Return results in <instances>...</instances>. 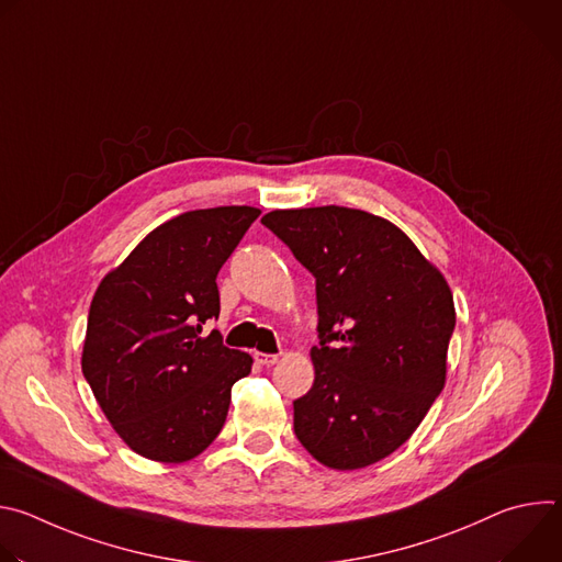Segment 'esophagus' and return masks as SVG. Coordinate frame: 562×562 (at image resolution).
<instances>
[{
	"label": "esophagus",
	"mask_w": 562,
	"mask_h": 562,
	"mask_svg": "<svg viewBox=\"0 0 562 562\" xmlns=\"http://www.w3.org/2000/svg\"><path fill=\"white\" fill-rule=\"evenodd\" d=\"M254 358H256V362L262 364V367H271V364H276V362L280 360V356H276V353H260V351H256Z\"/></svg>",
	"instance_id": "obj_1"
}]
</instances>
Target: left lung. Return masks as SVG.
I'll return each instance as SVG.
<instances>
[{
  "label": "left lung",
  "mask_w": 562,
  "mask_h": 562,
  "mask_svg": "<svg viewBox=\"0 0 562 562\" xmlns=\"http://www.w3.org/2000/svg\"><path fill=\"white\" fill-rule=\"evenodd\" d=\"M262 224L315 278L319 345L295 436L329 469L369 467L412 438L445 386L451 289L405 231L367 211L278 209Z\"/></svg>",
  "instance_id": "left-lung-1"
}]
</instances>
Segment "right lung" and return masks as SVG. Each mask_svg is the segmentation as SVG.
Returning a JSON list of instances; mask_svg holds the SVG:
<instances>
[{
	"instance_id": "add662e5",
	"label": "right lung",
	"mask_w": 562,
	"mask_h": 562,
	"mask_svg": "<svg viewBox=\"0 0 562 562\" xmlns=\"http://www.w3.org/2000/svg\"><path fill=\"white\" fill-rule=\"evenodd\" d=\"M256 206L182 213L109 271L91 302L82 371L117 436L155 462H187L222 431L231 386L254 358L202 336L220 315L217 271Z\"/></svg>"
}]
</instances>
